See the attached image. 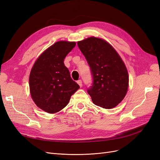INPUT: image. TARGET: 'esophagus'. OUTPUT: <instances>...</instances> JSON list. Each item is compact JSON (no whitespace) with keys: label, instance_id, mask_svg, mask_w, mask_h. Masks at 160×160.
I'll use <instances>...</instances> for the list:
<instances>
[{"label":"esophagus","instance_id":"obj_1","mask_svg":"<svg viewBox=\"0 0 160 160\" xmlns=\"http://www.w3.org/2000/svg\"><path fill=\"white\" fill-rule=\"evenodd\" d=\"M77 83L79 84V85L81 87V88L82 87V85H83V84H82V81L81 80H78V81H77Z\"/></svg>","mask_w":160,"mask_h":160}]
</instances>
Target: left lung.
Returning <instances> with one entry per match:
<instances>
[{
    "mask_svg": "<svg viewBox=\"0 0 160 160\" xmlns=\"http://www.w3.org/2000/svg\"><path fill=\"white\" fill-rule=\"evenodd\" d=\"M90 67L92 86L88 89L95 105L105 109L116 107L125 98L129 76L122 58L109 43L94 37L77 42Z\"/></svg>",
    "mask_w": 160,
    "mask_h": 160,
    "instance_id": "left-lung-1",
    "label": "left lung"
}]
</instances>
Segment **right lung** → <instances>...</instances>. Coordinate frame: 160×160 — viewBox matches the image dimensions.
Returning a JSON list of instances; mask_svg holds the SVG:
<instances>
[{"instance_id": "right-lung-1", "label": "right lung", "mask_w": 160, "mask_h": 160, "mask_svg": "<svg viewBox=\"0 0 160 160\" xmlns=\"http://www.w3.org/2000/svg\"><path fill=\"white\" fill-rule=\"evenodd\" d=\"M75 45V42H56L38 57L31 71L32 99L37 107L49 113L66 107L71 95L79 88L63 62Z\"/></svg>"}]
</instances>
